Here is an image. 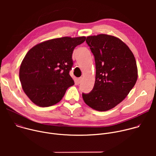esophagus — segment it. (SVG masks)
<instances>
[{
	"mask_svg": "<svg viewBox=\"0 0 156 156\" xmlns=\"http://www.w3.org/2000/svg\"><path fill=\"white\" fill-rule=\"evenodd\" d=\"M82 80H83L82 77H80V78H78L77 79V81H78V83H80L82 81Z\"/></svg>",
	"mask_w": 156,
	"mask_h": 156,
	"instance_id": "esophagus-1",
	"label": "esophagus"
}]
</instances>
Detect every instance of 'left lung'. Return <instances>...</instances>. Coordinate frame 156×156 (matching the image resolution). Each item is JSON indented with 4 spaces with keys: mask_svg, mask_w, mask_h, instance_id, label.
<instances>
[{
    "mask_svg": "<svg viewBox=\"0 0 156 156\" xmlns=\"http://www.w3.org/2000/svg\"><path fill=\"white\" fill-rule=\"evenodd\" d=\"M96 63L93 90L82 94L84 102L98 111L115 107L136 84L138 69L134 55L119 38L101 34L86 37Z\"/></svg>",
    "mask_w": 156,
    "mask_h": 156,
    "instance_id": "8db88e82",
    "label": "left lung"
}]
</instances>
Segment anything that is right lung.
I'll list each match as a JSON object with an SVG mask.
<instances>
[{"mask_svg":"<svg viewBox=\"0 0 156 156\" xmlns=\"http://www.w3.org/2000/svg\"><path fill=\"white\" fill-rule=\"evenodd\" d=\"M85 36L63 37L41 42L32 48L22 61L19 72L22 88L36 105L44 107L61 101L75 83L69 72L75 47Z\"/></svg>","mask_w":156,"mask_h":156,"instance_id":"add662e5","label":"right lung"}]
</instances>
